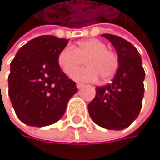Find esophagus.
I'll use <instances>...</instances> for the list:
<instances>
[{
  "mask_svg": "<svg viewBox=\"0 0 160 160\" xmlns=\"http://www.w3.org/2000/svg\"><path fill=\"white\" fill-rule=\"evenodd\" d=\"M76 86H77V88H78V89H81V88L84 86V84H83V83H80V82H78V83L76 84Z\"/></svg>",
  "mask_w": 160,
  "mask_h": 160,
  "instance_id": "obj_1",
  "label": "esophagus"
}]
</instances>
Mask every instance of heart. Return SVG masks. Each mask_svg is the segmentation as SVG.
Here are the masks:
<instances>
[{
	"label": "heart",
	"mask_w": 160,
	"mask_h": 160,
	"mask_svg": "<svg viewBox=\"0 0 160 160\" xmlns=\"http://www.w3.org/2000/svg\"><path fill=\"white\" fill-rule=\"evenodd\" d=\"M87 67L79 71L77 70L84 60ZM58 64L63 72L76 80L95 81L101 77L102 81L113 78L119 67L118 55L113 50L107 48L102 40L89 38L80 41L76 46H66L58 54Z\"/></svg>",
	"instance_id": "heart-1"
}]
</instances>
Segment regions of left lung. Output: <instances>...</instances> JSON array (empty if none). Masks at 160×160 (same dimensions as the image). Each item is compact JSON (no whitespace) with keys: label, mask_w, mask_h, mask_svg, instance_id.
I'll return each instance as SVG.
<instances>
[{"label":"left lung","mask_w":160,"mask_h":160,"mask_svg":"<svg viewBox=\"0 0 160 160\" xmlns=\"http://www.w3.org/2000/svg\"><path fill=\"white\" fill-rule=\"evenodd\" d=\"M102 36L114 45L119 67L112 83L96 88L88 111L98 126L119 131L129 127L141 112L145 73L141 55L131 42L109 33Z\"/></svg>","instance_id":"1"}]
</instances>
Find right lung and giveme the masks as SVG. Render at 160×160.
<instances>
[{
    "label": "right lung",
    "instance_id": "add662e5",
    "mask_svg": "<svg viewBox=\"0 0 160 160\" xmlns=\"http://www.w3.org/2000/svg\"><path fill=\"white\" fill-rule=\"evenodd\" d=\"M68 40L41 35L19 48L11 62L8 96L18 118L28 126L45 127L61 119L78 89L63 73L58 54Z\"/></svg>",
    "mask_w": 160,
    "mask_h": 160
}]
</instances>
